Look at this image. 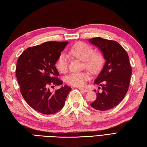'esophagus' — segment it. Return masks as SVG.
<instances>
[{"mask_svg": "<svg viewBox=\"0 0 147 147\" xmlns=\"http://www.w3.org/2000/svg\"><path fill=\"white\" fill-rule=\"evenodd\" d=\"M80 90H82V91H84V92H88L89 91V90L88 89H86V88H79Z\"/></svg>", "mask_w": 147, "mask_h": 147, "instance_id": "esophagus-1", "label": "esophagus"}]
</instances>
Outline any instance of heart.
Segmentation results:
<instances>
[{
  "instance_id": "heart-1",
  "label": "heart",
  "mask_w": 147,
  "mask_h": 147,
  "mask_svg": "<svg viewBox=\"0 0 147 147\" xmlns=\"http://www.w3.org/2000/svg\"><path fill=\"white\" fill-rule=\"evenodd\" d=\"M70 56L84 61L85 67L96 74L101 69L103 63V57L101 53L94 52V49L89 44L79 42L75 44L69 50ZM68 58L67 56L62 53L57 59L56 67L60 72L66 73L68 70ZM90 79V74L88 71L71 73L66 77V82L70 86H83Z\"/></svg>"
}]
</instances>
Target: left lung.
<instances>
[{
  "mask_svg": "<svg viewBox=\"0 0 147 147\" xmlns=\"http://www.w3.org/2000/svg\"><path fill=\"white\" fill-rule=\"evenodd\" d=\"M89 42L98 47L106 60L94 82L101 86V91L94 90L97 98L90 105L93 109L101 111L112 109L121 102L128 91L132 74L128 55L114 40L95 37Z\"/></svg>",
  "mask_w": 147,
  "mask_h": 147,
  "instance_id": "1",
  "label": "left lung"
}]
</instances>
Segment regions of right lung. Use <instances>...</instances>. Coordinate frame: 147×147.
<instances>
[{
  "mask_svg": "<svg viewBox=\"0 0 147 147\" xmlns=\"http://www.w3.org/2000/svg\"><path fill=\"white\" fill-rule=\"evenodd\" d=\"M68 42H46L28 47L19 57L16 75L20 91L26 102L41 113H55L63 107L71 90L67 86L51 92L49 86H59L63 81L58 78L55 64L61 52Z\"/></svg>",
  "mask_w": 147,
  "mask_h": 147,
  "instance_id": "right-lung-1",
  "label": "right lung"
}]
</instances>
